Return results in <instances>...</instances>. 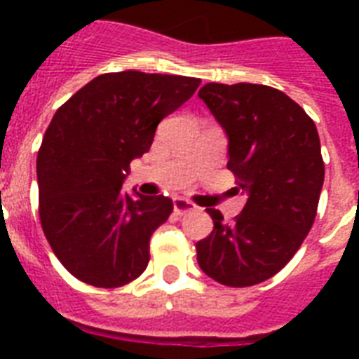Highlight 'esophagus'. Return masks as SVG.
<instances>
[{
    "label": "esophagus",
    "mask_w": 359,
    "mask_h": 359,
    "mask_svg": "<svg viewBox=\"0 0 359 359\" xmlns=\"http://www.w3.org/2000/svg\"><path fill=\"white\" fill-rule=\"evenodd\" d=\"M196 205L188 201V199H184V197H173V210L177 214L191 212V210H196Z\"/></svg>",
    "instance_id": "obj_1"
}]
</instances>
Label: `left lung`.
Segmentation results:
<instances>
[{"mask_svg":"<svg viewBox=\"0 0 359 359\" xmlns=\"http://www.w3.org/2000/svg\"><path fill=\"white\" fill-rule=\"evenodd\" d=\"M227 135V168L248 199L233 224L207 208L212 233L196 244L208 278L227 287L266 281L292 259L311 229L324 182L317 126L285 93L257 83L199 89Z\"/></svg>","mask_w":359,"mask_h":359,"instance_id":"left-lung-1","label":"left lung"}]
</instances>
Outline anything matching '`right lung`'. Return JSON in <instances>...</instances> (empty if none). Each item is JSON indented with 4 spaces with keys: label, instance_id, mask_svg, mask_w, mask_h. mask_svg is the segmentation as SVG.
I'll use <instances>...</instances> for the list:
<instances>
[{
    "label": "right lung",
    "instance_id": "obj_1",
    "mask_svg": "<svg viewBox=\"0 0 359 359\" xmlns=\"http://www.w3.org/2000/svg\"><path fill=\"white\" fill-rule=\"evenodd\" d=\"M188 76L124 70L97 76L55 111L36 156L42 231L61 264L93 287L134 281L173 201L123 190L156 126L196 93Z\"/></svg>",
    "mask_w": 359,
    "mask_h": 359
}]
</instances>
